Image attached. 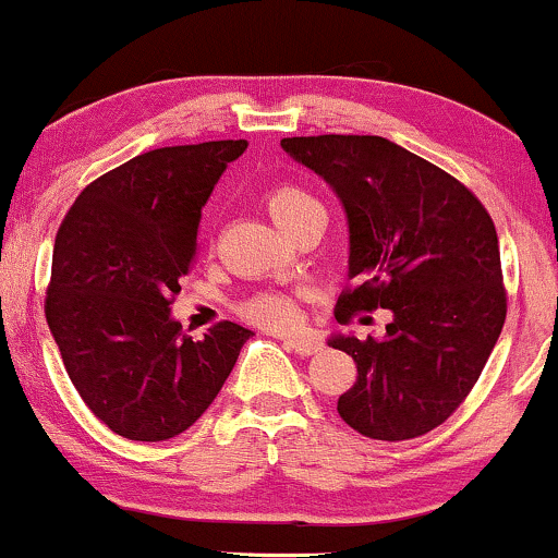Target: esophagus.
I'll return each mask as SVG.
<instances>
[{
  "label": "esophagus",
  "mask_w": 558,
  "mask_h": 558,
  "mask_svg": "<svg viewBox=\"0 0 558 558\" xmlns=\"http://www.w3.org/2000/svg\"><path fill=\"white\" fill-rule=\"evenodd\" d=\"M284 343H287V349H292V352H298L300 356H313L323 349L318 336H311V333H307V336H287Z\"/></svg>",
  "instance_id": "esophagus-1"
}]
</instances>
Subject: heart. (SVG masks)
<instances>
[{
  "instance_id": "heart-1",
  "label": "heart",
  "mask_w": 558,
  "mask_h": 558,
  "mask_svg": "<svg viewBox=\"0 0 558 558\" xmlns=\"http://www.w3.org/2000/svg\"><path fill=\"white\" fill-rule=\"evenodd\" d=\"M260 202H264L268 217H271L287 235H290L294 227L305 222L307 217L315 215V211H320V204L315 202L305 189H300L298 183L271 185V189L264 191ZM240 313H243V318L256 323V326L271 328V331H290V328L298 326L300 320L298 300L281 292L256 294V298H251L243 307H240Z\"/></svg>"
}]
</instances>
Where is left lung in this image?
Wrapping results in <instances>:
<instances>
[{"label":"left lung","instance_id":"8db88e82","mask_svg":"<svg viewBox=\"0 0 558 558\" xmlns=\"http://www.w3.org/2000/svg\"><path fill=\"white\" fill-rule=\"evenodd\" d=\"M281 147L347 209L352 287L336 320L390 311L383 339L328 341L356 362L341 418L385 442L437 429L471 393L507 318L489 211L458 178L383 136H292Z\"/></svg>","mask_w":558,"mask_h":558}]
</instances>
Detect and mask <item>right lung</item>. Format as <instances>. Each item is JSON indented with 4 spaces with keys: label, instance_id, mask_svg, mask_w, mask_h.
Returning a JSON list of instances; mask_svg holds the SVG:
<instances>
[{
    "label": "right lung",
    "instance_id": "obj_1",
    "mask_svg": "<svg viewBox=\"0 0 558 558\" xmlns=\"http://www.w3.org/2000/svg\"><path fill=\"white\" fill-rule=\"evenodd\" d=\"M245 140L144 153L95 178L57 232L46 320L95 418L162 442L209 409L251 331L219 320L194 341L170 305L196 260L206 204Z\"/></svg>",
    "mask_w": 558,
    "mask_h": 558
}]
</instances>
